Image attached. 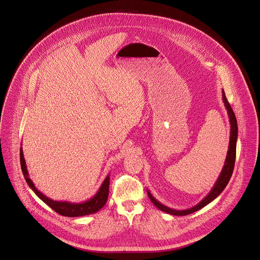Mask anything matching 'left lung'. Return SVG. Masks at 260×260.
Segmentation results:
<instances>
[{"mask_svg":"<svg viewBox=\"0 0 260 260\" xmlns=\"http://www.w3.org/2000/svg\"><path fill=\"white\" fill-rule=\"evenodd\" d=\"M223 102L225 104V107L227 109V112H228V115H229V121H230V125H231V129H230V139H229V149H228V152H227V156H226V160H225V165H224V168L221 172V174H219L217 180L215 182V184L213 185L212 189L209 191V193L202 200L201 202H200L199 204H197L196 206L189 208V209H185V210H176V209H172L170 207H167L165 206L164 204L159 203L157 200L151 194V192L148 190V196L150 198V200L152 201V203L158 208L160 209L161 211H165L167 213H170V214H173V215H187V214H190L199 209L203 208L204 206H206L207 204H209L210 202H212L213 200L221 193L225 187L227 186L230 178L232 176V173H233V169H234V164H235V156H236V139H237V122H236V117H235V114L228 102V100L225 95V92L223 90Z\"/></svg>","mask_w":260,"mask_h":260,"instance_id":"1","label":"left lung"}]
</instances>
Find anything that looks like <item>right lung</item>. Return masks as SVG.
<instances>
[{
  "label": "right lung",
  "instance_id": "right-lung-1",
  "mask_svg": "<svg viewBox=\"0 0 260 260\" xmlns=\"http://www.w3.org/2000/svg\"><path fill=\"white\" fill-rule=\"evenodd\" d=\"M19 157H21V167H22V171H23L26 182L28 183L30 188L35 192V194L39 199L43 200L47 205H49L57 213L64 216H70V217L82 216V215H87V214H91L99 211L106 204L107 199H108V192H109V180H110L109 175L105 178V180L103 181L98 192L90 200H88V201L83 203H71L67 201L59 202V201H54V200L49 199L34 186L31 179L29 178L22 148H21V151H19Z\"/></svg>",
  "mask_w": 260,
  "mask_h": 260
}]
</instances>
